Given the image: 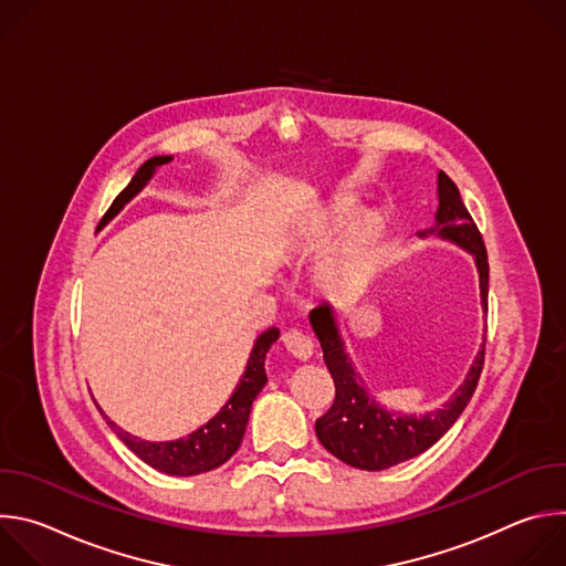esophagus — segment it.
<instances>
[{"label": "esophagus", "mask_w": 566, "mask_h": 566, "mask_svg": "<svg viewBox=\"0 0 566 566\" xmlns=\"http://www.w3.org/2000/svg\"><path fill=\"white\" fill-rule=\"evenodd\" d=\"M282 340H284L286 352H289L293 358H297V360H308V358L313 356V340H311L306 334H302V332H297V329H289V332L282 336Z\"/></svg>", "instance_id": "esophagus-1"}]
</instances>
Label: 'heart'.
Segmentation results:
<instances>
[{
    "label": "heart",
    "instance_id": "obj_1",
    "mask_svg": "<svg viewBox=\"0 0 566 566\" xmlns=\"http://www.w3.org/2000/svg\"><path fill=\"white\" fill-rule=\"evenodd\" d=\"M345 232L347 237L343 241V249L325 273V284L332 291H354L369 277L380 239L378 221H358V210L338 201L332 206V210L315 214L311 221H306L291 239V251L295 260L304 262L327 258L334 251L338 237Z\"/></svg>",
    "mask_w": 566,
    "mask_h": 566
}]
</instances>
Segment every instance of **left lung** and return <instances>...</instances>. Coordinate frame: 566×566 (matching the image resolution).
I'll list each match as a JSON object with an SVG mask.
<instances>
[{"instance_id": "8db88e82", "label": "left lung", "mask_w": 566, "mask_h": 566, "mask_svg": "<svg viewBox=\"0 0 566 566\" xmlns=\"http://www.w3.org/2000/svg\"><path fill=\"white\" fill-rule=\"evenodd\" d=\"M428 232H437L446 239H452L454 244L474 253L481 284V302L489 308L486 247H483V237L472 214L463 206L454 181L446 172H439L437 223L434 228L421 234ZM308 319L315 338L319 340L322 354H325V365L336 387L334 406L327 410V415H322L315 421V434L319 443L334 457L360 470H385L432 448L465 410L483 369V356H486L483 349L476 354L463 385L457 389L454 398L446 402L443 410H437L421 419L398 417L378 408L365 391L363 382L358 380V374L354 371L345 354V345L340 340L332 306H315L308 313Z\"/></svg>"}]
</instances>
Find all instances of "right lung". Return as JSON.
Returning a JSON list of instances; mask_svg holds the SVG:
<instances>
[{"label": "right lung", "mask_w": 566, "mask_h": 566, "mask_svg": "<svg viewBox=\"0 0 566 566\" xmlns=\"http://www.w3.org/2000/svg\"><path fill=\"white\" fill-rule=\"evenodd\" d=\"M170 160H172V156H154V158L145 160V164L136 170L134 179L127 184V188L112 201L109 210L103 217V223H107L149 181V177L154 175L156 168L170 164ZM277 336H280V329L271 327L258 338V343L251 352L247 371L237 382L226 406L219 410V415L214 419H210L203 428L188 434L186 439L151 443V441H140L138 437H132L129 432L120 430L112 421H107L109 428L118 434V439L138 459H143L147 465L166 472V474L192 476V474H201V472L219 468L237 452L241 439H244L253 400L260 394V389L266 385L264 358H266V352L271 349V345L277 340Z\"/></svg>", "instance_id": "right-lung-1"}]
</instances>
